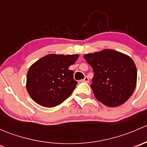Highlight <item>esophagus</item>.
Listing matches in <instances>:
<instances>
[{
	"mask_svg": "<svg viewBox=\"0 0 147 147\" xmlns=\"http://www.w3.org/2000/svg\"><path fill=\"white\" fill-rule=\"evenodd\" d=\"M82 82H90V80H89V78H87V77H85V78H84V79L82 80Z\"/></svg>",
	"mask_w": 147,
	"mask_h": 147,
	"instance_id": "34e87169",
	"label": "esophagus"
}]
</instances>
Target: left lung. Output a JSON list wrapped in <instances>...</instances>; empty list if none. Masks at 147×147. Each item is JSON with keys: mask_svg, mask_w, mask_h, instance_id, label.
<instances>
[{"mask_svg": "<svg viewBox=\"0 0 147 147\" xmlns=\"http://www.w3.org/2000/svg\"><path fill=\"white\" fill-rule=\"evenodd\" d=\"M94 71L91 88L99 102L109 107L121 105L137 85V71L127 55L111 49L84 55Z\"/></svg>", "mask_w": 147, "mask_h": 147, "instance_id": "1", "label": "left lung"}]
</instances>
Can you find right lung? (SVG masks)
<instances>
[{
	"instance_id": "1",
	"label": "right lung",
	"mask_w": 147,
	"mask_h": 147,
	"mask_svg": "<svg viewBox=\"0 0 147 147\" xmlns=\"http://www.w3.org/2000/svg\"><path fill=\"white\" fill-rule=\"evenodd\" d=\"M79 55L49 54L30 67L27 73L26 89L31 98L38 105L53 107L70 96L77 85L73 65Z\"/></svg>"
}]
</instances>
